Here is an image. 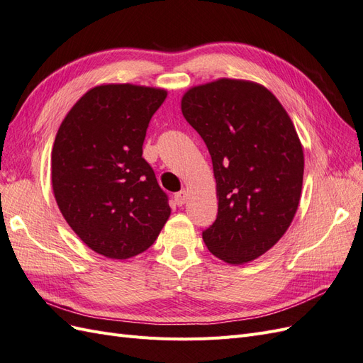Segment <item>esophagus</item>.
<instances>
[{
	"instance_id": "obj_1",
	"label": "esophagus",
	"mask_w": 363,
	"mask_h": 363,
	"mask_svg": "<svg viewBox=\"0 0 363 363\" xmlns=\"http://www.w3.org/2000/svg\"><path fill=\"white\" fill-rule=\"evenodd\" d=\"M174 200H175V203H177V206H183L186 203V200H188V191L182 189L180 192L174 195Z\"/></svg>"
}]
</instances>
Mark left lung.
<instances>
[{
    "instance_id": "1",
    "label": "left lung",
    "mask_w": 363,
    "mask_h": 363,
    "mask_svg": "<svg viewBox=\"0 0 363 363\" xmlns=\"http://www.w3.org/2000/svg\"><path fill=\"white\" fill-rule=\"evenodd\" d=\"M182 112L211 152L218 194L208 251L232 265L267 252L300 203L304 156L289 115L267 87L221 79L184 94Z\"/></svg>"
}]
</instances>
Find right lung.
<instances>
[{
    "instance_id": "add662e5",
    "label": "right lung",
    "mask_w": 363,
    "mask_h": 363,
    "mask_svg": "<svg viewBox=\"0 0 363 363\" xmlns=\"http://www.w3.org/2000/svg\"><path fill=\"white\" fill-rule=\"evenodd\" d=\"M167 91L104 84L63 119L51 152L57 206L83 242L108 259L150 248L168 221V195L142 157L147 128Z\"/></svg>"
}]
</instances>
